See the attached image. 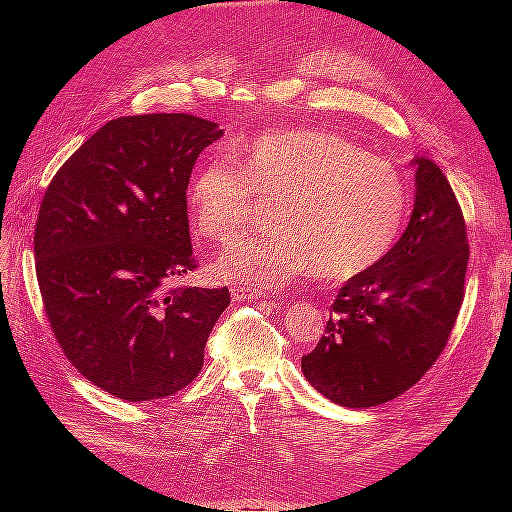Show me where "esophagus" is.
<instances>
[{
	"label": "esophagus",
	"instance_id": "obj_1",
	"mask_svg": "<svg viewBox=\"0 0 512 512\" xmlns=\"http://www.w3.org/2000/svg\"><path fill=\"white\" fill-rule=\"evenodd\" d=\"M232 297H235L237 301H252V299H260L265 297V292L262 290H256V288H245V286H235L230 290Z\"/></svg>",
	"mask_w": 512,
	"mask_h": 512
}]
</instances>
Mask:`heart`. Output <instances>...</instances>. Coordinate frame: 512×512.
Listing matches in <instances>:
<instances>
[{
    "label": "heart",
    "instance_id": "heart-1",
    "mask_svg": "<svg viewBox=\"0 0 512 512\" xmlns=\"http://www.w3.org/2000/svg\"><path fill=\"white\" fill-rule=\"evenodd\" d=\"M260 200L275 203L269 235L239 239L215 260L228 282L258 290L314 271L346 282L391 252L408 211L397 168L335 132H262L239 162L218 156L196 170L190 205L198 232L230 241L254 220Z\"/></svg>",
    "mask_w": 512,
    "mask_h": 512
}]
</instances>
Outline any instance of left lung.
I'll return each mask as SVG.
<instances>
[{"label":"left lung","instance_id":"8db88e82","mask_svg":"<svg viewBox=\"0 0 512 512\" xmlns=\"http://www.w3.org/2000/svg\"><path fill=\"white\" fill-rule=\"evenodd\" d=\"M410 224L376 267L348 280L318 346L301 359L307 382L333 404L380 406L438 361L466 292V220L440 166L414 158Z\"/></svg>","mask_w":512,"mask_h":512}]
</instances>
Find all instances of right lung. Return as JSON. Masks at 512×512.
I'll return each instance as SVG.
<instances>
[{
    "label": "right lung",
    "mask_w": 512,
    "mask_h": 512,
    "mask_svg": "<svg viewBox=\"0 0 512 512\" xmlns=\"http://www.w3.org/2000/svg\"><path fill=\"white\" fill-rule=\"evenodd\" d=\"M222 134L185 113L119 117L44 192L34 256L46 318L68 361L119 399L188 386L230 305L226 286H177L196 269L185 190Z\"/></svg>",
    "instance_id": "add662e5"
}]
</instances>
